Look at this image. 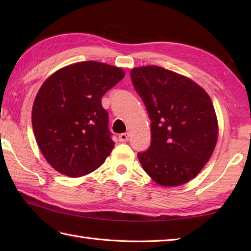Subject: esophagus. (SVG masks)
Here are the masks:
<instances>
[{"mask_svg":"<svg viewBox=\"0 0 251 251\" xmlns=\"http://www.w3.org/2000/svg\"><path fill=\"white\" fill-rule=\"evenodd\" d=\"M129 134L128 132H124V134H121L120 136H119V140L121 141V142H126V141H128L129 140Z\"/></svg>","mask_w":251,"mask_h":251,"instance_id":"1","label":"esophagus"}]
</instances>
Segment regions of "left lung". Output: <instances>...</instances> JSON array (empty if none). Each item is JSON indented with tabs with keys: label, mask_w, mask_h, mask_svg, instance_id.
Wrapping results in <instances>:
<instances>
[{
	"label": "left lung",
	"mask_w": 251,
	"mask_h": 251,
	"mask_svg": "<svg viewBox=\"0 0 251 251\" xmlns=\"http://www.w3.org/2000/svg\"><path fill=\"white\" fill-rule=\"evenodd\" d=\"M151 120V145L138 153L142 168L164 186L196 177L215 150L218 121L208 94L192 79L162 67L130 71Z\"/></svg>",
	"instance_id": "obj_1"
}]
</instances>
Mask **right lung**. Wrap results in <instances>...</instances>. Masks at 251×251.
<instances>
[{
	"mask_svg": "<svg viewBox=\"0 0 251 251\" xmlns=\"http://www.w3.org/2000/svg\"><path fill=\"white\" fill-rule=\"evenodd\" d=\"M124 76L121 68L83 61L60 69L42 85L32 126L42 154L58 173L82 177L103 164L115 143L101 98Z\"/></svg>",
	"mask_w": 251,
	"mask_h": 251,
	"instance_id": "1",
	"label": "right lung"
}]
</instances>
